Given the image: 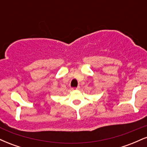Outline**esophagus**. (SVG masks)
Here are the masks:
<instances>
[{
    "label": "esophagus",
    "instance_id": "1",
    "mask_svg": "<svg viewBox=\"0 0 147 147\" xmlns=\"http://www.w3.org/2000/svg\"><path fill=\"white\" fill-rule=\"evenodd\" d=\"M79 88H80V86H77L76 88H72V90H78V89H79Z\"/></svg>",
    "mask_w": 147,
    "mask_h": 147
}]
</instances>
